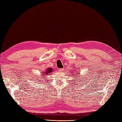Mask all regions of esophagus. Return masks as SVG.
Segmentation results:
<instances>
[{"mask_svg":"<svg viewBox=\"0 0 122 122\" xmlns=\"http://www.w3.org/2000/svg\"><path fill=\"white\" fill-rule=\"evenodd\" d=\"M63 71V69H59V70H58V72H59V73H62Z\"/></svg>","mask_w":122,"mask_h":122,"instance_id":"obj_1","label":"esophagus"}]
</instances>
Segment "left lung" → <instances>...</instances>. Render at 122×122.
I'll return each mask as SVG.
<instances>
[{
    "mask_svg": "<svg viewBox=\"0 0 122 122\" xmlns=\"http://www.w3.org/2000/svg\"><path fill=\"white\" fill-rule=\"evenodd\" d=\"M79 73H78V72H71V75H73V76H76V77H75V78H76V79H75V80H76V81H77V82H81V81H84V80H81V79H83V77H81V78H80V79H79L80 77H81L82 76H80H80H79ZM79 79V80H78V79ZM77 83V82H76Z\"/></svg>",
    "mask_w": 122,
    "mask_h": 122,
    "instance_id": "obj_1",
    "label": "left lung"
}]
</instances>
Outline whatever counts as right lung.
I'll return each mask as SVG.
<instances>
[{"label":"right lung","instance_id":"right-lung-1","mask_svg":"<svg viewBox=\"0 0 122 122\" xmlns=\"http://www.w3.org/2000/svg\"><path fill=\"white\" fill-rule=\"evenodd\" d=\"M53 72V69L52 68H47V69H46L45 70V71L44 72H41V77H40V78H39V79H38V81H40V80H39V79H44V78H46V77H45V76H48V75H49L51 73H52V72ZM43 77V78H42V77Z\"/></svg>","mask_w":122,"mask_h":122}]
</instances>
